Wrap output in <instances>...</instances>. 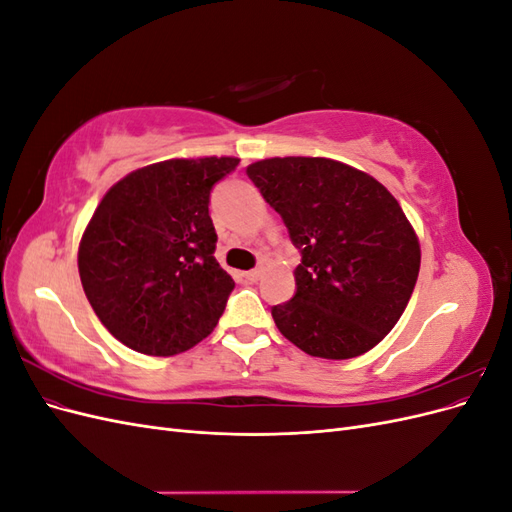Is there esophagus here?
Masks as SVG:
<instances>
[{
    "instance_id": "obj_1",
    "label": "esophagus",
    "mask_w": 512,
    "mask_h": 512,
    "mask_svg": "<svg viewBox=\"0 0 512 512\" xmlns=\"http://www.w3.org/2000/svg\"><path fill=\"white\" fill-rule=\"evenodd\" d=\"M260 277H262V269H252V271L245 273V280L247 282H258Z\"/></svg>"
}]
</instances>
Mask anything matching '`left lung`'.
Here are the masks:
<instances>
[{
    "mask_svg": "<svg viewBox=\"0 0 512 512\" xmlns=\"http://www.w3.org/2000/svg\"><path fill=\"white\" fill-rule=\"evenodd\" d=\"M245 173L301 252L297 292L271 307L280 333L333 361L380 344L404 314L421 269V245L395 196L329 158H269Z\"/></svg>",
    "mask_w": 512,
    "mask_h": 512,
    "instance_id": "1",
    "label": "left lung"
}]
</instances>
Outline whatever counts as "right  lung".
I'll return each instance as SVG.
<instances>
[{
  "label": "right lung",
  "instance_id": "right-lung-1",
  "mask_svg": "<svg viewBox=\"0 0 512 512\" xmlns=\"http://www.w3.org/2000/svg\"><path fill=\"white\" fill-rule=\"evenodd\" d=\"M237 164L215 156L149 164L100 200L79 245V273L121 344L173 356L215 329L235 282L213 256L209 196Z\"/></svg>",
  "mask_w": 512,
  "mask_h": 512
}]
</instances>
